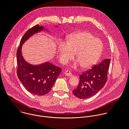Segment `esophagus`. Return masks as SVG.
<instances>
[{
  "label": "esophagus",
  "instance_id": "esophagus-1",
  "mask_svg": "<svg viewBox=\"0 0 129 129\" xmlns=\"http://www.w3.org/2000/svg\"><path fill=\"white\" fill-rule=\"evenodd\" d=\"M64 73H65V75L67 76V77H71L72 76V73L70 71H68V70H66L64 72Z\"/></svg>",
  "mask_w": 129,
  "mask_h": 129
}]
</instances>
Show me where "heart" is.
Masks as SVG:
<instances>
[{
  "instance_id": "obj_1",
  "label": "heart",
  "mask_w": 129,
  "mask_h": 129,
  "mask_svg": "<svg viewBox=\"0 0 129 129\" xmlns=\"http://www.w3.org/2000/svg\"><path fill=\"white\" fill-rule=\"evenodd\" d=\"M102 50V43L100 40L89 32L83 31L70 36L67 43H60L58 52L62 63H67L76 53L77 61L72 65V67L76 69L82 66V68L87 69L97 62Z\"/></svg>"
}]
</instances>
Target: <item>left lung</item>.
Segmentation results:
<instances>
[{
	"label": "left lung",
	"instance_id": "left-lung-1",
	"mask_svg": "<svg viewBox=\"0 0 129 129\" xmlns=\"http://www.w3.org/2000/svg\"><path fill=\"white\" fill-rule=\"evenodd\" d=\"M110 59H105L91 69L80 76V83L72 91L76 96L81 99L90 98L96 94L105 86L107 81V73Z\"/></svg>",
	"mask_w": 129,
	"mask_h": 129
}]
</instances>
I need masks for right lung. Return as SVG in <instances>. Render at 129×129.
Wrapping results in <instances>:
<instances>
[{"mask_svg": "<svg viewBox=\"0 0 129 129\" xmlns=\"http://www.w3.org/2000/svg\"><path fill=\"white\" fill-rule=\"evenodd\" d=\"M44 30L48 31L47 28L38 24L29 29L22 37L17 51V76L29 92L39 96L45 95L51 90L61 69L48 62L39 65L29 64L22 56V46L31 36Z\"/></svg>", "mask_w": 129, "mask_h": 129, "instance_id": "1", "label": "right lung"}]
</instances>
